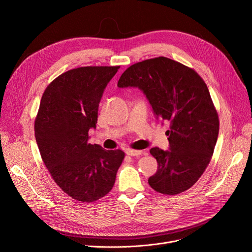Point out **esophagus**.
<instances>
[{
	"mask_svg": "<svg viewBox=\"0 0 252 252\" xmlns=\"http://www.w3.org/2000/svg\"><path fill=\"white\" fill-rule=\"evenodd\" d=\"M126 153L128 156H139V155H141L143 153V151H141V150H134V149H126Z\"/></svg>",
	"mask_w": 252,
	"mask_h": 252,
	"instance_id": "1",
	"label": "esophagus"
}]
</instances>
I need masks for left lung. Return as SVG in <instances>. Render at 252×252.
I'll return each instance as SVG.
<instances>
[{"label": "left lung", "mask_w": 252, "mask_h": 252, "mask_svg": "<svg viewBox=\"0 0 252 252\" xmlns=\"http://www.w3.org/2000/svg\"><path fill=\"white\" fill-rule=\"evenodd\" d=\"M117 87L142 90L157 118L170 123L169 150H150L158 163L156 174L148 180L150 187L164 195L190 189L210 162L220 128L202 77L188 66L160 56L130 65Z\"/></svg>", "instance_id": "left-lung-1"}]
</instances>
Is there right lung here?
<instances>
[{
	"mask_svg": "<svg viewBox=\"0 0 252 252\" xmlns=\"http://www.w3.org/2000/svg\"><path fill=\"white\" fill-rule=\"evenodd\" d=\"M119 66H84L66 71L46 88L34 121L42 159L53 180L68 196L94 202L115 183L125 152L88 143L96 127L104 89Z\"/></svg>",
	"mask_w": 252,
	"mask_h": 252,
	"instance_id": "add662e5",
	"label": "right lung"
}]
</instances>
